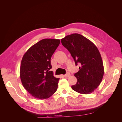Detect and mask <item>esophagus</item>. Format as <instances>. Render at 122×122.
<instances>
[{"label": "esophagus", "mask_w": 122, "mask_h": 122, "mask_svg": "<svg viewBox=\"0 0 122 122\" xmlns=\"http://www.w3.org/2000/svg\"><path fill=\"white\" fill-rule=\"evenodd\" d=\"M65 77H69L70 76V73H67V74H66L65 75H64Z\"/></svg>", "instance_id": "1"}]
</instances>
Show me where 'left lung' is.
<instances>
[{
  "instance_id": "left-lung-1",
  "label": "left lung",
  "mask_w": 122,
  "mask_h": 122,
  "mask_svg": "<svg viewBox=\"0 0 122 122\" xmlns=\"http://www.w3.org/2000/svg\"><path fill=\"white\" fill-rule=\"evenodd\" d=\"M62 45L71 53L75 65L80 66L74 76L77 83L72 88L82 94H90L99 86L104 75L101 54L95 44L84 36L73 34L61 39Z\"/></svg>"
}]
</instances>
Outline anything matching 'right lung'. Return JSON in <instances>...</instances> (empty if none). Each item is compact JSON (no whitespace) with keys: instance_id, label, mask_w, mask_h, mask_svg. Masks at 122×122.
<instances>
[{"instance_id":"add662e5","label":"right lung","mask_w":122,"mask_h":122,"mask_svg":"<svg viewBox=\"0 0 122 122\" xmlns=\"http://www.w3.org/2000/svg\"><path fill=\"white\" fill-rule=\"evenodd\" d=\"M60 40L45 39L32 46L23 55L20 70L23 86L33 97L45 99L56 91L60 78L53 76L51 58Z\"/></svg>"}]
</instances>
